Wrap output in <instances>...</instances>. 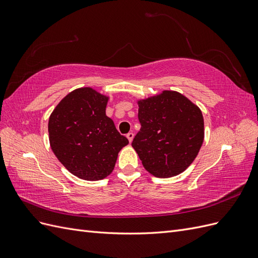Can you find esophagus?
Wrapping results in <instances>:
<instances>
[{
	"label": "esophagus",
	"mask_w": 258,
	"mask_h": 258,
	"mask_svg": "<svg viewBox=\"0 0 258 258\" xmlns=\"http://www.w3.org/2000/svg\"><path fill=\"white\" fill-rule=\"evenodd\" d=\"M134 138H135L134 132H129V134H127V139L129 140V142H130V143L132 142V140H134Z\"/></svg>",
	"instance_id": "esophagus-1"
}]
</instances>
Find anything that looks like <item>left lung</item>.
I'll list each match as a JSON object with an SVG mask.
<instances>
[{
	"label": "left lung",
	"mask_w": 258,
	"mask_h": 258,
	"mask_svg": "<svg viewBox=\"0 0 258 258\" xmlns=\"http://www.w3.org/2000/svg\"><path fill=\"white\" fill-rule=\"evenodd\" d=\"M141 129L132 147L152 175L167 178L188 168L205 139L200 108L174 90L138 100Z\"/></svg>",
	"instance_id": "8db88e82"
}]
</instances>
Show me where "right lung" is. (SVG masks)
Segmentation results:
<instances>
[{"instance_id": "right-lung-1", "label": "right lung", "mask_w": 258, "mask_h": 258, "mask_svg": "<svg viewBox=\"0 0 258 258\" xmlns=\"http://www.w3.org/2000/svg\"><path fill=\"white\" fill-rule=\"evenodd\" d=\"M108 99L91 87L77 88L49 116L53 154L73 175L86 181L110 175L118 153L129 143L105 114Z\"/></svg>"}]
</instances>
